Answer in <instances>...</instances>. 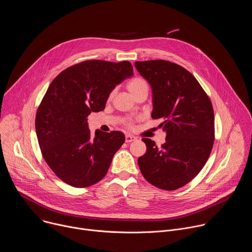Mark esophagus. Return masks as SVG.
<instances>
[{"label": "esophagus", "mask_w": 252, "mask_h": 252, "mask_svg": "<svg viewBox=\"0 0 252 252\" xmlns=\"http://www.w3.org/2000/svg\"><path fill=\"white\" fill-rule=\"evenodd\" d=\"M134 139H135V136H133V135H130V134L126 135V142H131Z\"/></svg>", "instance_id": "34e87169"}]
</instances>
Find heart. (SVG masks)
I'll return each mask as SVG.
<instances>
[{"mask_svg": "<svg viewBox=\"0 0 252 252\" xmlns=\"http://www.w3.org/2000/svg\"><path fill=\"white\" fill-rule=\"evenodd\" d=\"M126 88L127 90L129 91V93L134 96L137 93L143 91V90H149V86H148V83L146 82V80H143L142 78L140 77H135L133 79H131L127 85H126ZM125 126L131 129L133 128L134 126V120L132 119H127L125 121Z\"/></svg>", "mask_w": 252, "mask_h": 252, "instance_id": "1", "label": "heart"}]
</instances>
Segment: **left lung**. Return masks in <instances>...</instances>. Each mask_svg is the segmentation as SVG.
Returning <instances> with one entry per match:
<instances>
[{
	"label": "left lung",
	"instance_id": "obj_1",
	"mask_svg": "<svg viewBox=\"0 0 252 252\" xmlns=\"http://www.w3.org/2000/svg\"><path fill=\"white\" fill-rule=\"evenodd\" d=\"M138 73L151 85L152 118L161 120L166 132L158 148L143 137L147 153L137 163L147 181L165 190L189 184L202 169L214 140V114L210 98L197 80L177 63L154 60L135 62Z\"/></svg>",
	"mask_w": 252,
	"mask_h": 252
}]
</instances>
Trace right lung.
I'll return each mask as SVG.
<instances>
[{"mask_svg":"<svg viewBox=\"0 0 252 252\" xmlns=\"http://www.w3.org/2000/svg\"><path fill=\"white\" fill-rule=\"evenodd\" d=\"M129 62L90 60L66 67L51 83L35 115L39 146L50 168L74 188L104 177L125 142L121 131L91 134L88 116L100 112L111 92L133 75Z\"/></svg>","mask_w":252,"mask_h":252,"instance_id":"1","label":"right lung"}]
</instances>
